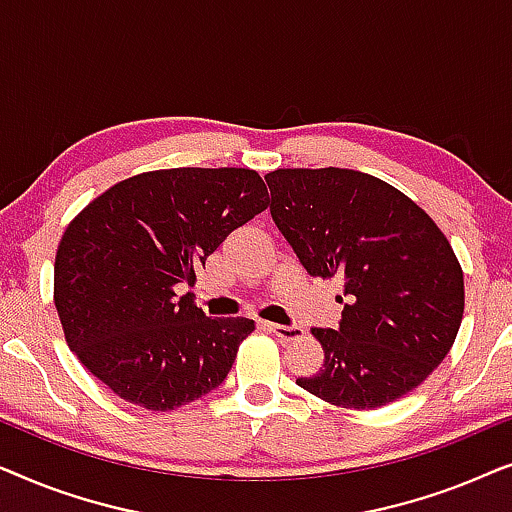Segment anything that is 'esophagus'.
<instances>
[{
    "instance_id": "esophagus-1",
    "label": "esophagus",
    "mask_w": 512,
    "mask_h": 512,
    "mask_svg": "<svg viewBox=\"0 0 512 512\" xmlns=\"http://www.w3.org/2000/svg\"><path fill=\"white\" fill-rule=\"evenodd\" d=\"M263 326L268 328L272 335H277V338L282 340V342H291V340L303 338V328L296 326V324H293V326H282V324H268V321H263Z\"/></svg>"
}]
</instances>
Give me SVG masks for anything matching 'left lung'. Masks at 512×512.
I'll use <instances>...</instances> for the list:
<instances>
[{"instance_id": "obj_1", "label": "left lung", "mask_w": 512, "mask_h": 512, "mask_svg": "<svg viewBox=\"0 0 512 512\" xmlns=\"http://www.w3.org/2000/svg\"><path fill=\"white\" fill-rule=\"evenodd\" d=\"M270 214L312 277H340L338 328H312L324 368L298 387L370 410L419 387L450 352L464 317V272L422 207L366 172L265 174Z\"/></svg>"}]
</instances>
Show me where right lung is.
<instances>
[{
  "mask_svg": "<svg viewBox=\"0 0 512 512\" xmlns=\"http://www.w3.org/2000/svg\"><path fill=\"white\" fill-rule=\"evenodd\" d=\"M268 207L244 167H174L118 181L62 235L53 298L67 345L123 401L167 412L219 387L254 331L212 319L179 286Z\"/></svg>",
  "mask_w": 512,
  "mask_h": 512,
  "instance_id": "obj_1",
  "label": "right lung"
}]
</instances>
